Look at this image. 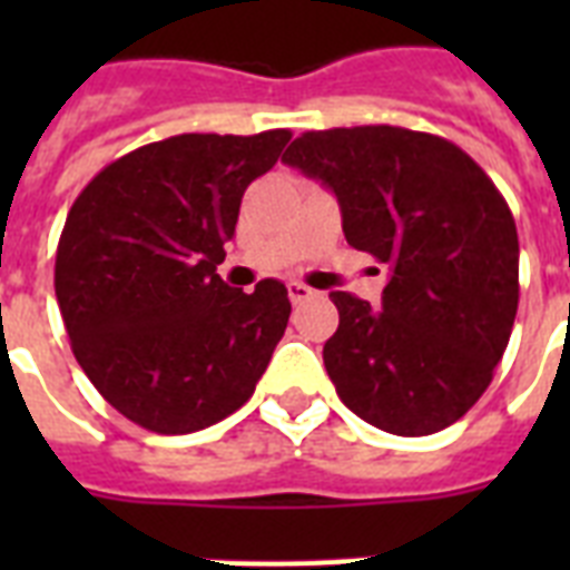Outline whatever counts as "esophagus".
Returning a JSON list of instances; mask_svg holds the SVG:
<instances>
[{
	"label": "esophagus",
	"mask_w": 570,
	"mask_h": 570,
	"mask_svg": "<svg viewBox=\"0 0 570 570\" xmlns=\"http://www.w3.org/2000/svg\"><path fill=\"white\" fill-rule=\"evenodd\" d=\"M286 293H289V302H293V304H302V302H307V298H313V295H316L311 286L298 284V281H293V284L286 286Z\"/></svg>",
	"instance_id": "1"
}]
</instances>
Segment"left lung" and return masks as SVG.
Instances as JSON below:
<instances>
[{"mask_svg": "<svg viewBox=\"0 0 570 570\" xmlns=\"http://www.w3.org/2000/svg\"><path fill=\"white\" fill-rule=\"evenodd\" d=\"M284 163L328 186L348 245L390 268L381 307L331 293L322 357L340 399L402 438L461 420L518 313V227L491 177L446 138L387 124L304 132Z\"/></svg>", "mask_w": 570, "mask_h": 570, "instance_id": "1", "label": "left lung"}]
</instances>
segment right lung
I'll use <instances>...</instances> for the list:
<instances>
[{"label": "right lung", "mask_w": 570, "mask_h": 570, "mask_svg": "<svg viewBox=\"0 0 570 570\" xmlns=\"http://www.w3.org/2000/svg\"><path fill=\"white\" fill-rule=\"evenodd\" d=\"M289 129L186 132L106 165L67 213L56 298L73 355L115 411L189 434L242 407L289 322L275 277L254 293L218 277L242 195Z\"/></svg>", "instance_id": "right-lung-1"}]
</instances>
